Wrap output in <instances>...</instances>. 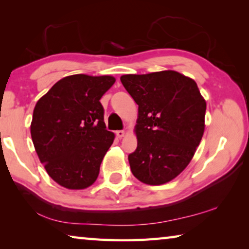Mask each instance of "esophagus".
<instances>
[{"instance_id":"obj_1","label":"esophagus","mask_w":249,"mask_h":249,"mask_svg":"<svg viewBox=\"0 0 249 249\" xmlns=\"http://www.w3.org/2000/svg\"><path fill=\"white\" fill-rule=\"evenodd\" d=\"M124 135H125V130H117L116 132V136L119 138L124 137Z\"/></svg>"}]
</instances>
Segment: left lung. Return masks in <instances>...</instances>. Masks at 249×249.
I'll return each mask as SVG.
<instances>
[{
    "mask_svg": "<svg viewBox=\"0 0 249 249\" xmlns=\"http://www.w3.org/2000/svg\"><path fill=\"white\" fill-rule=\"evenodd\" d=\"M138 105L133 175L146 184L169 182L184 170L204 133L206 103L195 80L177 71L121 77Z\"/></svg>",
    "mask_w": 249,
    "mask_h": 249,
    "instance_id": "8db88e82",
    "label": "left lung"
}]
</instances>
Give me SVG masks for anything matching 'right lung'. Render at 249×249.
I'll return each instance as SVG.
<instances>
[{
    "label": "right lung",
    "mask_w": 249,
    "mask_h": 249,
    "mask_svg": "<svg viewBox=\"0 0 249 249\" xmlns=\"http://www.w3.org/2000/svg\"><path fill=\"white\" fill-rule=\"evenodd\" d=\"M115 82L111 75L73 74L59 80L34 108L32 140L50 178L67 189L94 183L114 141L100 100Z\"/></svg>",
    "instance_id": "right-lung-1"
}]
</instances>
